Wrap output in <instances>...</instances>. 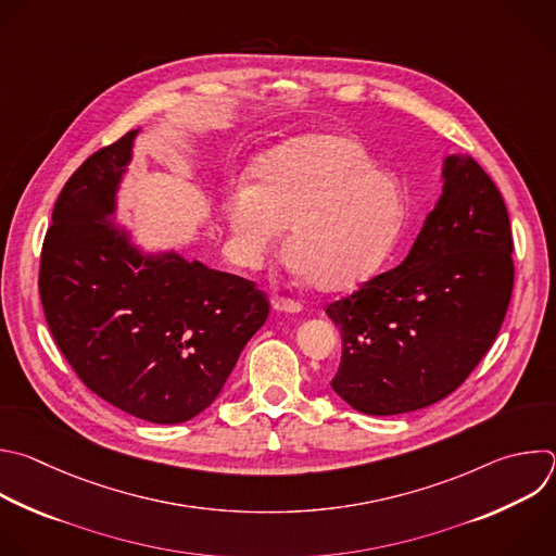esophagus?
<instances>
[{"mask_svg": "<svg viewBox=\"0 0 556 556\" xmlns=\"http://www.w3.org/2000/svg\"><path fill=\"white\" fill-rule=\"evenodd\" d=\"M273 309L286 312V314H296V312H301V303H296L292 299H286V296H275L273 299Z\"/></svg>", "mask_w": 556, "mask_h": 556, "instance_id": "obj_1", "label": "esophagus"}]
</instances>
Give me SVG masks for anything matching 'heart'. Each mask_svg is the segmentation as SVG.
Masks as SVG:
<instances>
[{"label": "heart", "mask_w": 556, "mask_h": 556, "mask_svg": "<svg viewBox=\"0 0 556 556\" xmlns=\"http://www.w3.org/2000/svg\"><path fill=\"white\" fill-rule=\"evenodd\" d=\"M223 212L242 266H262L290 227V268L333 292L371 275L393 249L406 194L359 141L320 132L268 150L255 182L229 185Z\"/></svg>", "instance_id": "heart-1"}]
</instances>
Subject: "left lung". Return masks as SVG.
I'll return each mask as SVG.
<instances>
[{
  "label": "left lung",
  "instance_id": "1",
  "mask_svg": "<svg viewBox=\"0 0 556 556\" xmlns=\"http://www.w3.org/2000/svg\"><path fill=\"white\" fill-rule=\"evenodd\" d=\"M443 194L406 260L327 305L342 357L331 389L351 408L402 415L454 393L493 344L513 292L508 212L467 154L443 161Z\"/></svg>",
  "mask_w": 556,
  "mask_h": 556
}]
</instances>
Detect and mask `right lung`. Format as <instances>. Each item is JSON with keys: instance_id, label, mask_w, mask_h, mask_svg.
Masks as SVG:
<instances>
[{"instance_id": "add662e5", "label": "right lung", "mask_w": 556, "mask_h": 556, "mask_svg": "<svg viewBox=\"0 0 556 556\" xmlns=\"http://www.w3.org/2000/svg\"><path fill=\"white\" fill-rule=\"evenodd\" d=\"M130 130L65 182L48 229L39 292L50 331L76 376L104 402L150 424H182L220 395L268 318V301L238 275L146 251L117 225L135 154Z\"/></svg>"}]
</instances>
